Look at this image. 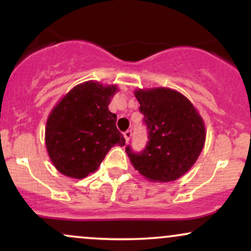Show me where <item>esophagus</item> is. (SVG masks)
<instances>
[{"label":"esophagus","mask_w":251,"mask_h":251,"mask_svg":"<svg viewBox=\"0 0 251 251\" xmlns=\"http://www.w3.org/2000/svg\"><path fill=\"white\" fill-rule=\"evenodd\" d=\"M132 134H133V133H132L131 129H127V131H126V132H124V137H125V140H126V142H128V140L131 139Z\"/></svg>","instance_id":"esophagus-1"}]
</instances>
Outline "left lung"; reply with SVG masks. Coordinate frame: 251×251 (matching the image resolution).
<instances>
[{
  "label": "left lung",
  "mask_w": 251,
  "mask_h": 251,
  "mask_svg": "<svg viewBox=\"0 0 251 251\" xmlns=\"http://www.w3.org/2000/svg\"><path fill=\"white\" fill-rule=\"evenodd\" d=\"M134 96L149 142L139 152L127 145L126 153L133 168L150 180H176L189 171L203 150V120L192 103L174 89H139Z\"/></svg>",
  "instance_id": "obj_1"
}]
</instances>
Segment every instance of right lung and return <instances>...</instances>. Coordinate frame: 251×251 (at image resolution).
I'll return each instance as SVG.
<instances>
[{
	"instance_id": "1",
	"label": "right lung",
	"mask_w": 251,
	"mask_h": 251,
	"mask_svg": "<svg viewBox=\"0 0 251 251\" xmlns=\"http://www.w3.org/2000/svg\"><path fill=\"white\" fill-rule=\"evenodd\" d=\"M116 86L87 81L68 92L47 120L46 146L55 168L72 178H83L99 168L114 145H125L117 116L108 105Z\"/></svg>"
}]
</instances>
